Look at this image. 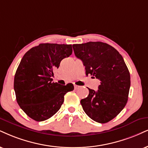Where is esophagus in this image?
I'll return each instance as SVG.
<instances>
[{
    "mask_svg": "<svg viewBox=\"0 0 148 148\" xmlns=\"http://www.w3.org/2000/svg\"><path fill=\"white\" fill-rule=\"evenodd\" d=\"M79 86H77V85H74V88H75V90H77V89H78L79 88Z\"/></svg>",
    "mask_w": 148,
    "mask_h": 148,
    "instance_id": "obj_1",
    "label": "esophagus"
}]
</instances>
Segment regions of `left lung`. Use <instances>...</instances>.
<instances>
[{
    "mask_svg": "<svg viewBox=\"0 0 148 148\" xmlns=\"http://www.w3.org/2000/svg\"><path fill=\"white\" fill-rule=\"evenodd\" d=\"M75 56L82 61L86 74L100 81L98 90L88 88V96L81 100L83 110L98 123L110 121L126 105L130 75L121 54L101 42L73 45Z\"/></svg>",
    "mask_w": 148,
    "mask_h": 148,
    "instance_id": "obj_1",
    "label": "left lung"
}]
</instances>
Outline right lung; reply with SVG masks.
<instances>
[{"label":"right lung","instance_id":"right-lung-1","mask_svg":"<svg viewBox=\"0 0 148 148\" xmlns=\"http://www.w3.org/2000/svg\"><path fill=\"white\" fill-rule=\"evenodd\" d=\"M72 45L44 43L24 55L16 70L14 88L21 108L36 121L54 115L64 102V95L74 89L69 83L52 82L55 69L72 54Z\"/></svg>","mask_w":148,"mask_h":148}]
</instances>
